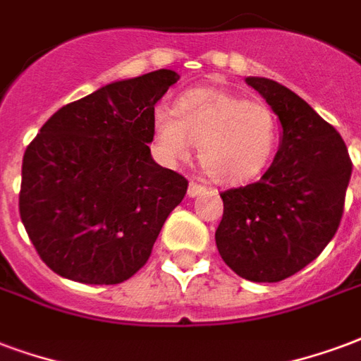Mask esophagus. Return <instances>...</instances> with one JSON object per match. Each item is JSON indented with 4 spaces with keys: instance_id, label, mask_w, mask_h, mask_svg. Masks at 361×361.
Listing matches in <instances>:
<instances>
[{
    "instance_id": "esophagus-1",
    "label": "esophagus",
    "mask_w": 361,
    "mask_h": 361,
    "mask_svg": "<svg viewBox=\"0 0 361 361\" xmlns=\"http://www.w3.org/2000/svg\"><path fill=\"white\" fill-rule=\"evenodd\" d=\"M207 191V188H202V185H199V183H189V188H188V197L189 199H195V197H199V195H202Z\"/></svg>"
}]
</instances>
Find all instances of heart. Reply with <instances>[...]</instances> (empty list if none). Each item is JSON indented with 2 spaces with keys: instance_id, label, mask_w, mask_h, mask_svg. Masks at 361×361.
<instances>
[{
  "instance_id": "heart-1",
  "label": "heart",
  "mask_w": 361,
  "mask_h": 361,
  "mask_svg": "<svg viewBox=\"0 0 361 361\" xmlns=\"http://www.w3.org/2000/svg\"><path fill=\"white\" fill-rule=\"evenodd\" d=\"M281 126L271 106L221 87H195L173 113L157 109L153 140L166 162L185 160L199 147L202 172L216 183L239 185L262 176L277 153Z\"/></svg>"
}]
</instances>
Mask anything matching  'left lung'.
I'll return each mask as SVG.
<instances>
[{
	"instance_id": "obj_1",
	"label": "left lung",
	"mask_w": 361,
	"mask_h": 361,
	"mask_svg": "<svg viewBox=\"0 0 361 361\" xmlns=\"http://www.w3.org/2000/svg\"><path fill=\"white\" fill-rule=\"evenodd\" d=\"M281 124L276 159L260 181L220 195L216 247L237 276L277 283L322 255L343 218L352 162L343 137L276 80L248 76Z\"/></svg>"
}]
</instances>
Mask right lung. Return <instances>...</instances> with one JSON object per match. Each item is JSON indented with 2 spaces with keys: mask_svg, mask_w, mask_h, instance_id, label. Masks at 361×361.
I'll return each instance as SVG.
<instances>
[{
  "mask_svg": "<svg viewBox=\"0 0 361 361\" xmlns=\"http://www.w3.org/2000/svg\"><path fill=\"white\" fill-rule=\"evenodd\" d=\"M160 68L59 109L26 147L18 210L39 258L71 281L116 285L145 266L188 180L151 157Z\"/></svg>",
  "mask_w": 361,
  "mask_h": 361,
  "instance_id": "right-lung-1",
  "label": "right lung"
}]
</instances>
